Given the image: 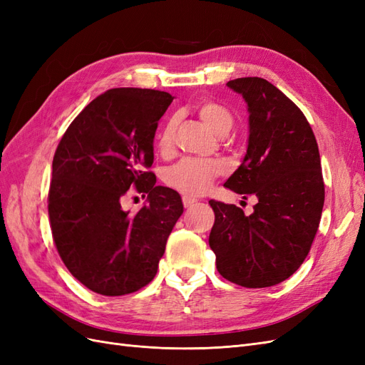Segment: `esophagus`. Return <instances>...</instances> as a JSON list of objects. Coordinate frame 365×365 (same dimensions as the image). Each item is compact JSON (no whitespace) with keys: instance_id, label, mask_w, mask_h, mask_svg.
I'll return each mask as SVG.
<instances>
[{"instance_id":"obj_1","label":"esophagus","mask_w":365,"mask_h":365,"mask_svg":"<svg viewBox=\"0 0 365 365\" xmlns=\"http://www.w3.org/2000/svg\"><path fill=\"white\" fill-rule=\"evenodd\" d=\"M196 202H197V201L195 200V197H190V196H182V204H184V207H185V208H190V207H193Z\"/></svg>"}]
</instances>
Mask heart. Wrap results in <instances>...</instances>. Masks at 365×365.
<instances>
[{
    "label": "heart",
    "instance_id": "b5f03b06",
    "mask_svg": "<svg viewBox=\"0 0 365 365\" xmlns=\"http://www.w3.org/2000/svg\"><path fill=\"white\" fill-rule=\"evenodd\" d=\"M196 113L201 117L204 123L217 135H227L233 128L235 118L228 109L213 101H201L196 103ZM178 120L170 117L163 125L158 138L157 148L161 153L170 152L173 146V137ZM224 165L217 160H201V158H182L175 163L164 172V181L172 189L184 195L200 196L204 195L217 176L222 173Z\"/></svg>",
    "mask_w": 365,
    "mask_h": 365
}]
</instances>
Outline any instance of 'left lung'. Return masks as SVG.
Wrapping results in <instances>:
<instances>
[{"mask_svg": "<svg viewBox=\"0 0 365 365\" xmlns=\"http://www.w3.org/2000/svg\"><path fill=\"white\" fill-rule=\"evenodd\" d=\"M248 105L245 158L224 184L257 197L247 216L233 204L208 201L215 224L208 237L216 268L228 282L268 288L300 268L322 219L324 182L311 125L291 98L262 77L227 83Z\"/></svg>", "mask_w": 365, "mask_h": 365, "instance_id": "8db88e82", "label": "left lung"}]
</instances>
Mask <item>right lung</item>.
I'll return each mask as SVG.
<instances>
[{
	"label": "right lung",
	"instance_id": "obj_1",
	"mask_svg": "<svg viewBox=\"0 0 365 365\" xmlns=\"http://www.w3.org/2000/svg\"><path fill=\"white\" fill-rule=\"evenodd\" d=\"M169 93L113 88L83 108L53 158L48 216L65 267L93 292L117 297L155 277L165 242L182 215L178 192L155 185L158 120ZM148 195L135 215L119 201L129 188Z\"/></svg>",
	"mask_w": 365,
	"mask_h": 365
}]
</instances>
